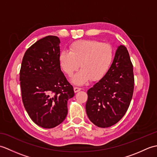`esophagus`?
<instances>
[{"label": "esophagus", "instance_id": "obj_1", "mask_svg": "<svg viewBox=\"0 0 157 157\" xmlns=\"http://www.w3.org/2000/svg\"><path fill=\"white\" fill-rule=\"evenodd\" d=\"M82 90L81 88H79V87H74V92H78L79 91H80Z\"/></svg>", "mask_w": 157, "mask_h": 157}]
</instances>
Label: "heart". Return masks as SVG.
<instances>
[{
    "label": "heart",
    "instance_id": "1",
    "mask_svg": "<svg viewBox=\"0 0 157 157\" xmlns=\"http://www.w3.org/2000/svg\"><path fill=\"white\" fill-rule=\"evenodd\" d=\"M114 58L113 46L96 40H79L69 45V51L64 50L59 56V64L68 76H71L80 67L82 68L73 76L72 82L82 85L88 82L98 81L109 71Z\"/></svg>",
    "mask_w": 157,
    "mask_h": 157
}]
</instances>
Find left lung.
I'll return each mask as SVG.
<instances>
[{
	"mask_svg": "<svg viewBox=\"0 0 157 157\" xmlns=\"http://www.w3.org/2000/svg\"><path fill=\"white\" fill-rule=\"evenodd\" d=\"M134 88L132 63L125 46L120 45L108 73L87 92L89 119L99 128L115 125L128 111Z\"/></svg>",
	"mask_w": 157,
	"mask_h": 157,
	"instance_id": "obj_1",
	"label": "left lung"
}]
</instances>
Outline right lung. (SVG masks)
I'll list each match as a JSON object with an SVG mask.
<instances>
[{"label":"right lung","mask_w":157,"mask_h":157,"mask_svg":"<svg viewBox=\"0 0 157 157\" xmlns=\"http://www.w3.org/2000/svg\"><path fill=\"white\" fill-rule=\"evenodd\" d=\"M60 40L48 36L32 44L23 56L19 81L22 101L36 125L53 128L67 115V101L75 95L59 61Z\"/></svg>","instance_id":"add662e5"}]
</instances>
